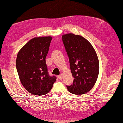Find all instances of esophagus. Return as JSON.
I'll list each match as a JSON object with an SVG mask.
<instances>
[{"mask_svg": "<svg viewBox=\"0 0 123 123\" xmlns=\"http://www.w3.org/2000/svg\"><path fill=\"white\" fill-rule=\"evenodd\" d=\"M62 78H63V75H62V74H60L58 76V78L60 80H62Z\"/></svg>", "mask_w": 123, "mask_h": 123, "instance_id": "esophagus-1", "label": "esophagus"}]
</instances>
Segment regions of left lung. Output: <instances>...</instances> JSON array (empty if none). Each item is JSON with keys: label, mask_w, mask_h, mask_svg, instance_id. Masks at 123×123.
Listing matches in <instances>:
<instances>
[{"label": "left lung", "mask_w": 123, "mask_h": 123, "mask_svg": "<svg viewBox=\"0 0 123 123\" xmlns=\"http://www.w3.org/2000/svg\"><path fill=\"white\" fill-rule=\"evenodd\" d=\"M62 40L69 58L73 84L67 86L73 94L87 93L94 86L99 73L98 55L89 42L72 33L64 34Z\"/></svg>", "instance_id": "8db88e82"}]
</instances>
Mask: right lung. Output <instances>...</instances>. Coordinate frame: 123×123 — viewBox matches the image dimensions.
<instances>
[{
	"label": "right lung",
	"instance_id": "obj_1",
	"mask_svg": "<svg viewBox=\"0 0 123 123\" xmlns=\"http://www.w3.org/2000/svg\"><path fill=\"white\" fill-rule=\"evenodd\" d=\"M51 36L36 37L19 50L16 60L18 77L23 86L30 93L44 95L51 90L56 81L49 76L46 65Z\"/></svg>",
	"mask_w": 123,
	"mask_h": 123
}]
</instances>
